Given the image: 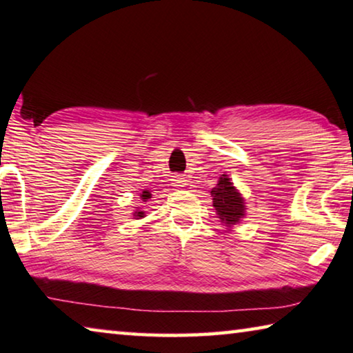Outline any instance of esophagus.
Instances as JSON below:
<instances>
[{
  "instance_id": "obj_1",
  "label": "esophagus",
  "mask_w": 353,
  "mask_h": 353,
  "mask_svg": "<svg viewBox=\"0 0 353 353\" xmlns=\"http://www.w3.org/2000/svg\"><path fill=\"white\" fill-rule=\"evenodd\" d=\"M171 182H172V187H177V188H182V187H185V177L183 176H181V174H174L172 176V179H171Z\"/></svg>"
}]
</instances>
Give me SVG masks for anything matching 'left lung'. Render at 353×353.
<instances>
[{
    "instance_id": "1",
    "label": "left lung",
    "mask_w": 353,
    "mask_h": 353,
    "mask_svg": "<svg viewBox=\"0 0 353 353\" xmlns=\"http://www.w3.org/2000/svg\"><path fill=\"white\" fill-rule=\"evenodd\" d=\"M213 207L218 218L225 225H232L244 216V201L225 174L221 176L218 185L212 188Z\"/></svg>"
}]
</instances>
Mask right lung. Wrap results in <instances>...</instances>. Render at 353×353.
Listing matches in <instances>:
<instances>
[{
	"label": "right lung",
	"instance_id": "add662e5",
	"mask_svg": "<svg viewBox=\"0 0 353 353\" xmlns=\"http://www.w3.org/2000/svg\"><path fill=\"white\" fill-rule=\"evenodd\" d=\"M141 196V199H148V198H151V193H149V191H143V193L140 194ZM137 216H143V212H137Z\"/></svg>",
	"mask_w": 353,
	"mask_h": 353
}]
</instances>
